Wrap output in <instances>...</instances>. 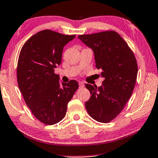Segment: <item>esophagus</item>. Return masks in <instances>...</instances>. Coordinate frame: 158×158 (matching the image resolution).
Here are the masks:
<instances>
[{
	"instance_id": "esophagus-1",
	"label": "esophagus",
	"mask_w": 158,
	"mask_h": 158,
	"mask_svg": "<svg viewBox=\"0 0 158 158\" xmlns=\"http://www.w3.org/2000/svg\"><path fill=\"white\" fill-rule=\"evenodd\" d=\"M84 84L82 83V82H79V87L80 88H82V87H84Z\"/></svg>"
}]
</instances>
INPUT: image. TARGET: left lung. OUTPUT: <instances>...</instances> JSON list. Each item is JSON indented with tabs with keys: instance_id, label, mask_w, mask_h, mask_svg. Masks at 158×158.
Wrapping results in <instances>:
<instances>
[{
	"instance_id": "left-lung-1",
	"label": "left lung",
	"mask_w": 158,
	"mask_h": 158,
	"mask_svg": "<svg viewBox=\"0 0 158 158\" xmlns=\"http://www.w3.org/2000/svg\"><path fill=\"white\" fill-rule=\"evenodd\" d=\"M78 38L93 48L96 67L104 77L100 87L85 84L91 94L85 102L87 111L97 121L110 122L131 96L138 74L136 59L128 44L115 31L82 35Z\"/></svg>"
}]
</instances>
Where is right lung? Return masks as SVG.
<instances>
[{
  "mask_svg": "<svg viewBox=\"0 0 158 158\" xmlns=\"http://www.w3.org/2000/svg\"><path fill=\"white\" fill-rule=\"evenodd\" d=\"M76 37L44 30L29 39L22 47L17 67L19 89L31 113L41 122L54 125L66 113L68 103L78 88L71 80L60 86L54 69L61 63L64 47Z\"/></svg>",
  "mask_w": 158,
  "mask_h": 158,
  "instance_id": "1",
  "label": "right lung"
}]
</instances>
